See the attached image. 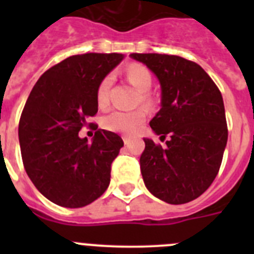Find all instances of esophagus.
I'll return each mask as SVG.
<instances>
[{
  "label": "esophagus",
  "mask_w": 254,
  "mask_h": 254,
  "mask_svg": "<svg viewBox=\"0 0 254 254\" xmlns=\"http://www.w3.org/2000/svg\"><path fill=\"white\" fill-rule=\"evenodd\" d=\"M123 142H125V145H128L129 142H131V137H128V136H123Z\"/></svg>",
  "instance_id": "esophagus-1"
}]
</instances>
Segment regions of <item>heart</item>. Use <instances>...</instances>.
<instances>
[{"instance_id": "1", "label": "heart", "mask_w": 254, "mask_h": 254, "mask_svg": "<svg viewBox=\"0 0 254 254\" xmlns=\"http://www.w3.org/2000/svg\"><path fill=\"white\" fill-rule=\"evenodd\" d=\"M126 77L129 84L140 91L137 103L145 107H151L152 98L149 94L152 85V76L146 67L140 64H132L126 69ZM112 85V77L107 76L100 81L96 89V102L99 107H105L109 102V89ZM146 120V113L142 109L132 112L113 111L103 118L104 128L112 132H120L125 134H133L141 128Z\"/></svg>"}]
</instances>
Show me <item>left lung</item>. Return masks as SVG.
I'll use <instances>...</instances> for the list:
<instances>
[{"label": "left lung", "mask_w": 254, "mask_h": 254, "mask_svg": "<svg viewBox=\"0 0 254 254\" xmlns=\"http://www.w3.org/2000/svg\"><path fill=\"white\" fill-rule=\"evenodd\" d=\"M159 78L161 109L150 127L167 146L143 138L140 168L147 190L172 205L193 201L216 178L228 141L223 96L196 62L179 56L132 53Z\"/></svg>", "instance_id": "1"}]
</instances>
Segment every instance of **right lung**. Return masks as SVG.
<instances>
[{
  "label": "right lung",
  "mask_w": 254,
  "mask_h": 254,
  "mask_svg": "<svg viewBox=\"0 0 254 254\" xmlns=\"http://www.w3.org/2000/svg\"><path fill=\"white\" fill-rule=\"evenodd\" d=\"M122 60L120 53L71 56L47 69L26 100L19 122L22 163L37 190L56 205L84 207L109 186L123 140L97 129L90 143L78 132L93 124L87 121L98 112L96 89Z\"/></svg>",
  "instance_id": "obj_1"
}]
</instances>
